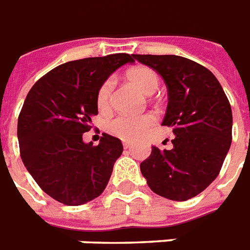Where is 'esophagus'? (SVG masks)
<instances>
[{
    "label": "esophagus",
    "instance_id": "1",
    "mask_svg": "<svg viewBox=\"0 0 250 250\" xmlns=\"http://www.w3.org/2000/svg\"><path fill=\"white\" fill-rule=\"evenodd\" d=\"M123 146H125V149H128L132 146V143L131 141H123Z\"/></svg>",
    "mask_w": 250,
    "mask_h": 250
}]
</instances>
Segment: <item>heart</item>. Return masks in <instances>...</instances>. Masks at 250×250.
<instances>
[{
	"label": "heart",
	"instance_id": "heart-1",
	"mask_svg": "<svg viewBox=\"0 0 250 250\" xmlns=\"http://www.w3.org/2000/svg\"><path fill=\"white\" fill-rule=\"evenodd\" d=\"M127 79L136 85L139 89L146 96H150L158 89L160 79L152 68L145 66L132 67L125 74ZM113 80L107 79L100 85L97 90V107L101 111H106L111 104V93H113ZM154 123V117L150 114L141 117H127L119 115L107 123V129L122 140L133 141L140 139L148 132L149 128Z\"/></svg>",
	"mask_w": 250,
	"mask_h": 250
}]
</instances>
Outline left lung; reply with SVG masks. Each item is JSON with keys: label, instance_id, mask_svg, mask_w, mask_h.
Segmentation results:
<instances>
[{"label": "left lung", "instance_id": "1", "mask_svg": "<svg viewBox=\"0 0 250 250\" xmlns=\"http://www.w3.org/2000/svg\"><path fill=\"white\" fill-rule=\"evenodd\" d=\"M158 72L167 86L162 125L172 128V149L152 146L141 174L154 193L187 201L206 189L219 174L232 140V111L213 72L179 56L133 54Z\"/></svg>", "mask_w": 250, "mask_h": 250}]
</instances>
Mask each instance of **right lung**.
I'll use <instances>...</instances> for the list:
<instances>
[{"mask_svg":"<svg viewBox=\"0 0 250 250\" xmlns=\"http://www.w3.org/2000/svg\"><path fill=\"white\" fill-rule=\"evenodd\" d=\"M132 63L125 53L71 61L39 79L18 118V140L25 168L45 193L68 206L104 192L123 152L117 137L84 143L97 115V90L117 68Z\"/></svg>","mask_w":250,"mask_h":250,"instance_id":"1","label":"right lung"}]
</instances>
